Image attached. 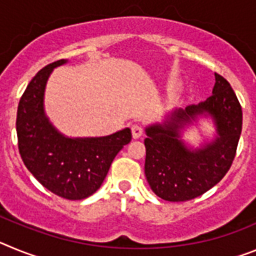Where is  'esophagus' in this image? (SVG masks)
Returning <instances> with one entry per match:
<instances>
[{
    "mask_svg": "<svg viewBox=\"0 0 256 256\" xmlns=\"http://www.w3.org/2000/svg\"><path fill=\"white\" fill-rule=\"evenodd\" d=\"M142 134H144V128H142L141 126H138V124H134V126H132L133 138L134 140L140 138V137H142Z\"/></svg>",
    "mask_w": 256,
    "mask_h": 256,
    "instance_id": "obj_1",
    "label": "esophagus"
}]
</instances>
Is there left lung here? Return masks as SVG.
Segmentation results:
<instances>
[{
    "mask_svg": "<svg viewBox=\"0 0 256 256\" xmlns=\"http://www.w3.org/2000/svg\"><path fill=\"white\" fill-rule=\"evenodd\" d=\"M198 114L210 116L217 137L200 149L187 148L179 130ZM242 130V108L230 83L216 73L212 94L198 105L174 110L162 124L146 128L144 174L165 201L192 200L214 187L230 170Z\"/></svg>",
    "mask_w": 256,
    "mask_h": 256,
    "instance_id": "1",
    "label": "left lung"
}]
</instances>
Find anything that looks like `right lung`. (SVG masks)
<instances>
[{"instance_id": "obj_1", "label": "right lung", "mask_w": 256, "mask_h": 256, "mask_svg": "<svg viewBox=\"0 0 256 256\" xmlns=\"http://www.w3.org/2000/svg\"><path fill=\"white\" fill-rule=\"evenodd\" d=\"M58 60L40 69L20 98L16 115L18 146L22 162L36 180L52 194L82 200L100 188L118 152L132 140L130 128L91 138H69L50 123L44 96Z\"/></svg>"}]
</instances>
